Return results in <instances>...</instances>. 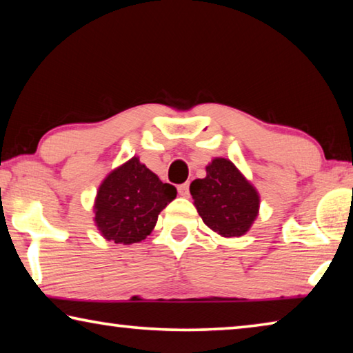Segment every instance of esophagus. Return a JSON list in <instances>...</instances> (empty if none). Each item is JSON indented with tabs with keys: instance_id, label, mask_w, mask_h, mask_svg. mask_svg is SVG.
<instances>
[{
	"instance_id": "34e87169",
	"label": "esophagus",
	"mask_w": 353,
	"mask_h": 353,
	"mask_svg": "<svg viewBox=\"0 0 353 353\" xmlns=\"http://www.w3.org/2000/svg\"><path fill=\"white\" fill-rule=\"evenodd\" d=\"M177 191H179V194L182 196V198H188V196H190V183H182V185H179V187H177Z\"/></svg>"
}]
</instances>
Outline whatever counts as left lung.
Wrapping results in <instances>:
<instances>
[{
  "label": "left lung",
  "instance_id": "left-lung-1",
  "mask_svg": "<svg viewBox=\"0 0 353 353\" xmlns=\"http://www.w3.org/2000/svg\"><path fill=\"white\" fill-rule=\"evenodd\" d=\"M205 171L190 185L199 216L221 236L244 235L259 216V191L229 159L214 157Z\"/></svg>",
  "mask_w": 353,
  "mask_h": 353
}]
</instances>
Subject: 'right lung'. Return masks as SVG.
Instances as JSON below:
<instances>
[{"mask_svg":"<svg viewBox=\"0 0 353 353\" xmlns=\"http://www.w3.org/2000/svg\"><path fill=\"white\" fill-rule=\"evenodd\" d=\"M176 194L172 185L163 183L139 157H132L101 182L93 205L94 225L107 241L124 246L140 243Z\"/></svg>","mask_w":353,"mask_h":353,"instance_id":"1","label":"right lung"}]
</instances>
